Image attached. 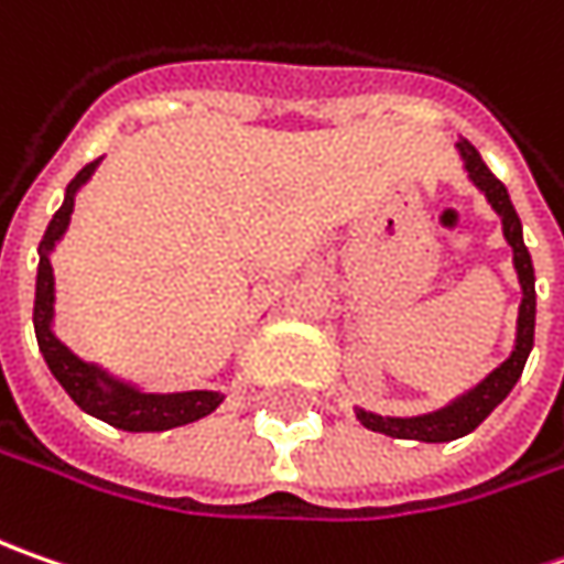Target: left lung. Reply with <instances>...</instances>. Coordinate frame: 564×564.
<instances>
[{
  "label": "left lung",
  "mask_w": 564,
  "mask_h": 564,
  "mask_svg": "<svg viewBox=\"0 0 564 564\" xmlns=\"http://www.w3.org/2000/svg\"><path fill=\"white\" fill-rule=\"evenodd\" d=\"M458 153L465 160L467 178L487 194L489 206L499 213L502 219V235L511 245L514 253V270H518V282H521V307H518V336H514V348L511 355L487 379H480L474 389H467L465 395L448 401L440 411L430 414H417V417H382L373 411L358 408V421L373 430V433H386L392 440H417V443H452L458 436H467L470 430H477L480 423L492 414V408L509 395L514 382L521 379V370L528 364V355L533 348V323H536V292H533V263L531 253L524 248L521 238V219L511 206V197L506 185L492 175L487 163L480 160V153L467 141H458Z\"/></svg>",
  "instance_id": "obj_1"
}]
</instances>
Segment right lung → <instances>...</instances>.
<instances>
[{
	"label": "right lung",
	"mask_w": 564,
	"mask_h": 564,
	"mask_svg": "<svg viewBox=\"0 0 564 564\" xmlns=\"http://www.w3.org/2000/svg\"><path fill=\"white\" fill-rule=\"evenodd\" d=\"M99 160L87 163L65 191V200L55 209L53 223L46 226V235L40 241V267H36V297H33V329H36V345L46 358V367L53 370V377L62 382V389L72 395L80 411L94 414L99 421L112 423L128 433H160V430H172V426H185L213 414L223 404V392H206V389H194V392H172V395H160V392H141L131 382L109 377L106 370H99L97 364L80 360L68 348L62 345L53 333V314H55V279H53V253L55 241L65 235V228L72 223V209H75L77 187L84 185L94 172H97Z\"/></svg>",
	"instance_id": "obj_1"
}]
</instances>
